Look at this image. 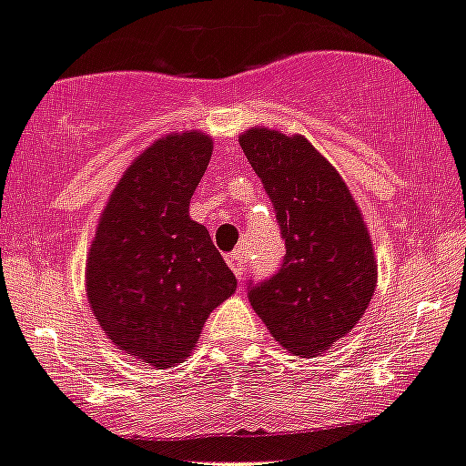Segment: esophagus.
<instances>
[{"label":"esophagus","instance_id":"34e87169","mask_svg":"<svg viewBox=\"0 0 466 466\" xmlns=\"http://www.w3.org/2000/svg\"><path fill=\"white\" fill-rule=\"evenodd\" d=\"M227 262H228V267H231L233 274L238 276V279H242L244 269H247V260H244V253L242 251H233L231 256L227 258Z\"/></svg>","mask_w":466,"mask_h":466}]
</instances>
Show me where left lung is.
<instances>
[{"mask_svg":"<svg viewBox=\"0 0 466 466\" xmlns=\"http://www.w3.org/2000/svg\"><path fill=\"white\" fill-rule=\"evenodd\" d=\"M239 147L276 210L285 258L248 301L271 338L315 358L351 333L374 297L371 235L338 169L303 136L248 128Z\"/></svg>","mask_w":466,"mask_h":466,"instance_id":"1","label":"left lung"}]
</instances>
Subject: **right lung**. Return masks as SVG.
<instances>
[{"label": "right lung", "instance_id": "add662e5", "mask_svg": "<svg viewBox=\"0 0 466 466\" xmlns=\"http://www.w3.org/2000/svg\"><path fill=\"white\" fill-rule=\"evenodd\" d=\"M213 137L172 133L147 147L115 186L86 260L95 319L119 351L167 370L199 342L210 312L238 288L190 199Z\"/></svg>", "mask_w": 466, "mask_h": 466}]
</instances>
